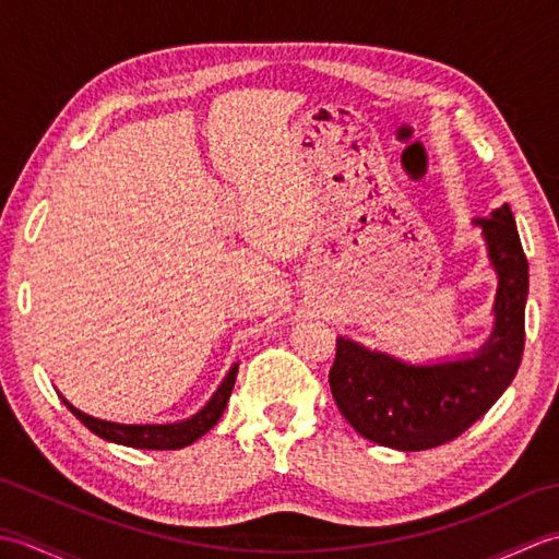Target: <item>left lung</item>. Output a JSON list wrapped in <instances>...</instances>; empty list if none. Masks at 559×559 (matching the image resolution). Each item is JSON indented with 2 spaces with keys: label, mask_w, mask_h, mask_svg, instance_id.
<instances>
[{
  "label": "left lung",
  "mask_w": 559,
  "mask_h": 559,
  "mask_svg": "<svg viewBox=\"0 0 559 559\" xmlns=\"http://www.w3.org/2000/svg\"><path fill=\"white\" fill-rule=\"evenodd\" d=\"M500 273L495 331L476 358L413 367L391 355L336 338L329 386L355 432L374 444L423 451L447 444L483 418L512 379L524 355L528 261L509 204L476 218Z\"/></svg>",
  "instance_id": "left-lung-1"
}]
</instances>
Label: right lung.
I'll list each match as a JSON object with an SVG mask.
<instances>
[{
	"instance_id": "right-lung-1",
	"label": "right lung",
	"mask_w": 559,
	"mask_h": 559,
	"mask_svg": "<svg viewBox=\"0 0 559 559\" xmlns=\"http://www.w3.org/2000/svg\"><path fill=\"white\" fill-rule=\"evenodd\" d=\"M235 377H237V365L228 372V377L223 379V384L218 386L216 394L201 408L197 415H192L189 420L182 423H173V425H120V423H108V420H98L93 415L81 413L79 408L71 406L67 399L64 406L76 415V418L88 427L93 435H98L108 442L115 444H124V447H134V449H182L189 447L201 435H206L213 425L221 420V415L228 406L230 391L235 386Z\"/></svg>"
}]
</instances>
